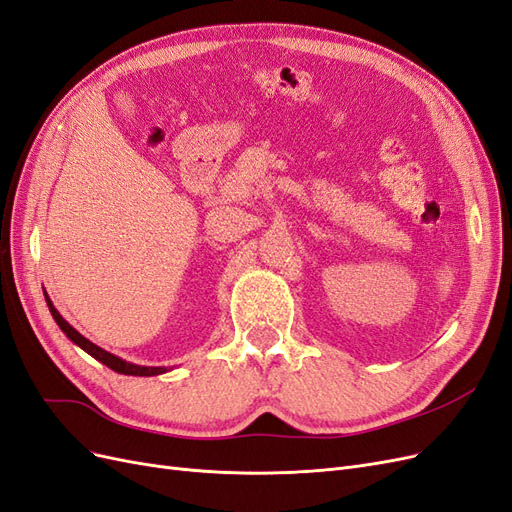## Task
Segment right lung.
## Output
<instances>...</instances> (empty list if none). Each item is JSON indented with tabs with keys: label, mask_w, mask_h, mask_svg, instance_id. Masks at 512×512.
I'll use <instances>...</instances> for the list:
<instances>
[{
	"label": "right lung",
	"mask_w": 512,
	"mask_h": 512,
	"mask_svg": "<svg viewBox=\"0 0 512 512\" xmlns=\"http://www.w3.org/2000/svg\"><path fill=\"white\" fill-rule=\"evenodd\" d=\"M44 299H46V305H49V312H51L53 320L57 322V327L66 333L70 342L79 346L81 350H85L87 354L94 356L96 361H100L106 367H111L113 371H117V374H123V376H160V374H166V371H168V367H147V365H136V363H130V361H123V359H119V356L96 346L94 342H89L87 337H83L79 331L72 327L70 322L64 320V316L57 312L53 301L49 299V294H46V292H44Z\"/></svg>",
	"instance_id": "1"
}]
</instances>
